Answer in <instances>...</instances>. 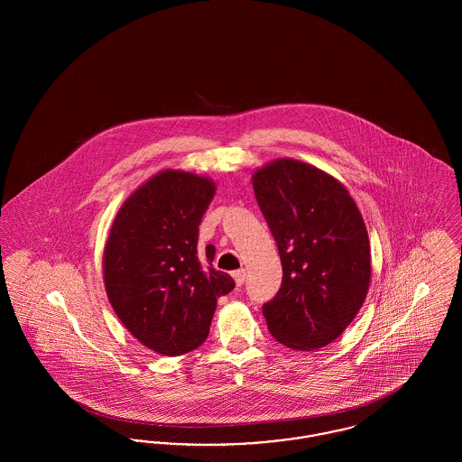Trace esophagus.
Wrapping results in <instances>:
<instances>
[{
	"label": "esophagus",
	"instance_id": "esophagus-1",
	"mask_svg": "<svg viewBox=\"0 0 462 462\" xmlns=\"http://www.w3.org/2000/svg\"><path fill=\"white\" fill-rule=\"evenodd\" d=\"M232 277H234V281H236V284H237V286H242V284L245 282V270L241 268V270L234 272V273H232Z\"/></svg>",
	"mask_w": 462,
	"mask_h": 462
}]
</instances>
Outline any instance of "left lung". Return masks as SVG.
Returning a JSON list of instances; mask_svg holds the SVG:
<instances>
[{"label": "left lung", "mask_w": 462, "mask_h": 462, "mask_svg": "<svg viewBox=\"0 0 462 462\" xmlns=\"http://www.w3.org/2000/svg\"><path fill=\"white\" fill-rule=\"evenodd\" d=\"M253 189L282 263V287L263 307L270 334L311 352L352 324L371 284L367 228L346 187L313 164L281 157Z\"/></svg>", "instance_id": "1"}]
</instances>
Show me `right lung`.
Wrapping results in <instances>:
<instances>
[{"label":"right lung","mask_w":462,"mask_h":462,"mask_svg":"<svg viewBox=\"0 0 462 462\" xmlns=\"http://www.w3.org/2000/svg\"><path fill=\"white\" fill-rule=\"evenodd\" d=\"M215 181L185 170L151 176L121 204L104 247V286L123 326L149 350L199 348L218 298L236 282L213 268L215 245L198 249L199 223Z\"/></svg>","instance_id":"obj_1"}]
</instances>
